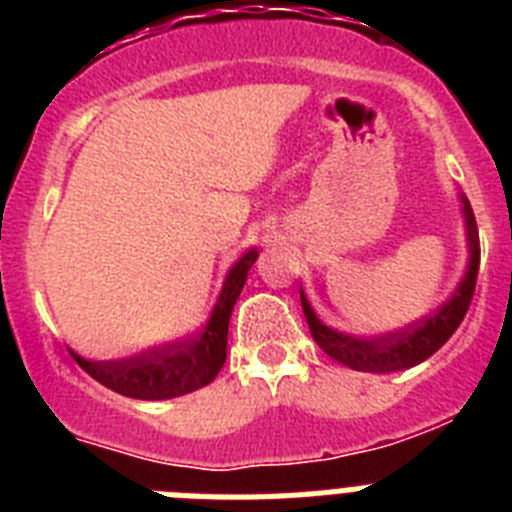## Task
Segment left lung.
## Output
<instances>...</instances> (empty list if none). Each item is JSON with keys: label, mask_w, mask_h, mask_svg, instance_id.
<instances>
[{"label": "left lung", "mask_w": 512, "mask_h": 512, "mask_svg": "<svg viewBox=\"0 0 512 512\" xmlns=\"http://www.w3.org/2000/svg\"><path fill=\"white\" fill-rule=\"evenodd\" d=\"M461 210H464V223H467V246H469V266L464 279L459 282L456 292L451 295L449 302H443L431 318L418 320L415 325L408 328L387 333V336L377 338H359L348 336V333H338V330L328 328L320 323L318 315L312 312L310 302H307L305 292L300 289L302 310H305L307 325L320 348L330 359L341 361L348 369L356 372H374V374H387V372H402L410 366L420 364L428 356H433L443 343L454 336V330L459 328L464 315L469 310V302L474 297V284H477V271H479V230L477 220H474L472 205L467 197H461Z\"/></svg>", "instance_id": "1"}]
</instances>
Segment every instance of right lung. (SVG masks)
<instances>
[{
    "label": "right lung",
    "instance_id": "obj_1",
    "mask_svg": "<svg viewBox=\"0 0 512 512\" xmlns=\"http://www.w3.org/2000/svg\"><path fill=\"white\" fill-rule=\"evenodd\" d=\"M256 259H259V251L251 248L235 261L225 277L205 330L194 338L166 343L130 359L89 361L76 354L74 359L99 384L135 400H169V397L200 390L223 369L225 354H228L230 312L246 284L248 269Z\"/></svg>",
    "mask_w": 512,
    "mask_h": 512
}]
</instances>
